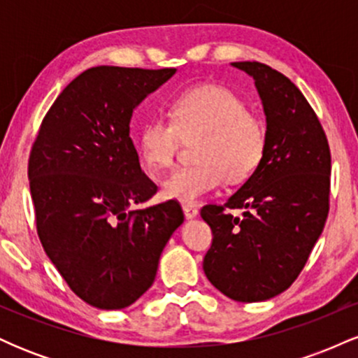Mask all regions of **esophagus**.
<instances>
[{
	"label": "esophagus",
	"mask_w": 358,
	"mask_h": 358,
	"mask_svg": "<svg viewBox=\"0 0 358 358\" xmlns=\"http://www.w3.org/2000/svg\"><path fill=\"white\" fill-rule=\"evenodd\" d=\"M183 213L188 220L196 219V217H199V210H196L195 207H192V205H183Z\"/></svg>",
	"instance_id": "esophagus-1"
}]
</instances>
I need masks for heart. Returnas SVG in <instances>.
Segmentation results:
<instances>
[{"instance_id": "1", "label": "heart", "mask_w": 358, "mask_h": 358, "mask_svg": "<svg viewBox=\"0 0 358 358\" xmlns=\"http://www.w3.org/2000/svg\"><path fill=\"white\" fill-rule=\"evenodd\" d=\"M170 117L145 122L136 141L138 155L151 173L173 166L182 139L200 138L196 165L175 171L163 182L166 199L195 203L224 180L242 183L261 166L268 148L264 122L250 114L231 89L215 84L190 87L170 102Z\"/></svg>"}]
</instances>
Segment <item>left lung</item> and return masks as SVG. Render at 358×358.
Wrapping results in <instances>:
<instances>
[{
    "label": "left lung",
    "mask_w": 358,
    "mask_h": 358,
    "mask_svg": "<svg viewBox=\"0 0 358 358\" xmlns=\"http://www.w3.org/2000/svg\"><path fill=\"white\" fill-rule=\"evenodd\" d=\"M254 79L268 148L257 171L224 205H205L213 241L205 276L242 303L266 301L294 282L328 217L331 156L315 110L296 85L259 62H232ZM225 208H242L234 217Z\"/></svg>",
    "instance_id": "obj_1"
}]
</instances>
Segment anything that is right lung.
Returning a JSON list of instances; mask_svg holds the SVG:
<instances>
[{
  "mask_svg": "<svg viewBox=\"0 0 358 358\" xmlns=\"http://www.w3.org/2000/svg\"><path fill=\"white\" fill-rule=\"evenodd\" d=\"M176 69L92 67L67 85L40 126L28 162L36 231L57 271L90 306L122 310L153 285L180 225L175 200L134 208L158 187L129 136L134 109Z\"/></svg>",
  "mask_w": 358,
  "mask_h": 358,
  "instance_id": "add662e5",
  "label": "right lung"
}]
</instances>
